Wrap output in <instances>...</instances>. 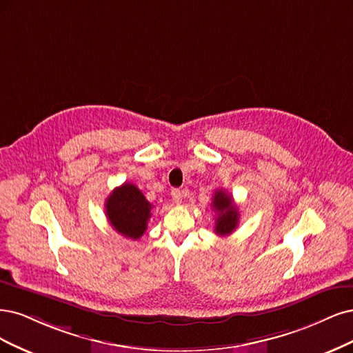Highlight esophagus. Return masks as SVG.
Segmentation results:
<instances>
[{
	"label": "esophagus",
	"mask_w": 353,
	"mask_h": 353,
	"mask_svg": "<svg viewBox=\"0 0 353 353\" xmlns=\"http://www.w3.org/2000/svg\"><path fill=\"white\" fill-rule=\"evenodd\" d=\"M172 198L176 203H180L181 202V198H183V195H181V192L179 189H173L172 190Z\"/></svg>",
	"instance_id": "34e87169"
}]
</instances>
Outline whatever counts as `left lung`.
<instances>
[{
  "mask_svg": "<svg viewBox=\"0 0 353 353\" xmlns=\"http://www.w3.org/2000/svg\"><path fill=\"white\" fill-rule=\"evenodd\" d=\"M212 210L217 212L215 219V233L220 236L230 234L239 224V210L234 207L233 198L225 190L217 189L214 192Z\"/></svg>",
  "mask_w": 353,
  "mask_h": 353,
  "instance_id": "1",
  "label": "left lung"
}]
</instances>
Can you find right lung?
<instances>
[{"instance_id": "right-lung-1", "label": "right lung", "mask_w": 353, "mask_h": 353, "mask_svg": "<svg viewBox=\"0 0 353 353\" xmlns=\"http://www.w3.org/2000/svg\"><path fill=\"white\" fill-rule=\"evenodd\" d=\"M152 205L133 183H123L110 193L105 201V214L110 224L121 236L136 241L151 219Z\"/></svg>"}]
</instances>
